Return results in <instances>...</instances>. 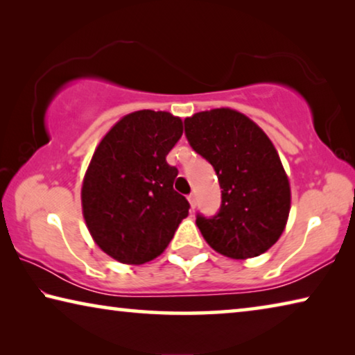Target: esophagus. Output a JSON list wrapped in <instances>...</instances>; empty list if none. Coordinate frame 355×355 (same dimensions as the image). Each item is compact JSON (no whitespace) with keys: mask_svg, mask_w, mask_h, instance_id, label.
Segmentation results:
<instances>
[{"mask_svg":"<svg viewBox=\"0 0 355 355\" xmlns=\"http://www.w3.org/2000/svg\"><path fill=\"white\" fill-rule=\"evenodd\" d=\"M188 200L191 203V208H196V205H197V196L196 194H189L188 196Z\"/></svg>","mask_w":355,"mask_h":355,"instance_id":"esophagus-1","label":"esophagus"}]
</instances>
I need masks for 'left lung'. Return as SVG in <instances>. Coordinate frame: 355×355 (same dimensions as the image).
<instances>
[{
	"mask_svg": "<svg viewBox=\"0 0 355 355\" xmlns=\"http://www.w3.org/2000/svg\"><path fill=\"white\" fill-rule=\"evenodd\" d=\"M184 135L192 150L213 166L222 189L219 211L196 216L205 241L235 260L266 252L284 232L291 203L272 142L249 117L228 107L188 117Z\"/></svg>",
	"mask_w": 355,
	"mask_h": 355,
	"instance_id": "1",
	"label": "left lung"
}]
</instances>
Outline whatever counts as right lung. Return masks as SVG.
I'll return each mask as SVG.
<instances>
[{"label": "right lung", "instance_id": "right-lung-1", "mask_svg": "<svg viewBox=\"0 0 355 355\" xmlns=\"http://www.w3.org/2000/svg\"><path fill=\"white\" fill-rule=\"evenodd\" d=\"M183 135L182 119L136 111L114 125L92 156L81 189L94 241L120 263L161 255L189 211L173 189L178 169L166 161Z\"/></svg>", "mask_w": 355, "mask_h": 355}]
</instances>
